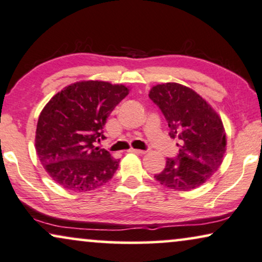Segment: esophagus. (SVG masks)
<instances>
[{
  "instance_id": "esophagus-1",
  "label": "esophagus",
  "mask_w": 262,
  "mask_h": 262,
  "mask_svg": "<svg viewBox=\"0 0 262 262\" xmlns=\"http://www.w3.org/2000/svg\"><path fill=\"white\" fill-rule=\"evenodd\" d=\"M129 151L133 152V154H137V155H144L145 154L144 150H138V148H130Z\"/></svg>"
}]
</instances>
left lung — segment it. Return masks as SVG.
<instances>
[{
	"instance_id": "1",
	"label": "left lung",
	"mask_w": 262,
	"mask_h": 262,
	"mask_svg": "<svg viewBox=\"0 0 262 262\" xmlns=\"http://www.w3.org/2000/svg\"><path fill=\"white\" fill-rule=\"evenodd\" d=\"M148 97L163 114L169 135L179 139V154L167 158L155 174L158 183L177 191L193 190L213 175L226 151L223 121L210 105L191 88L179 83L152 87Z\"/></svg>"
}]
</instances>
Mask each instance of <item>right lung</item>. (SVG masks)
I'll return each mask as SVG.
<instances>
[{"label":"right lung","mask_w":262,"mask_h":262,"mask_svg":"<svg viewBox=\"0 0 262 262\" xmlns=\"http://www.w3.org/2000/svg\"><path fill=\"white\" fill-rule=\"evenodd\" d=\"M128 92L122 84L83 81L49 100L38 117L35 145L55 183L70 191L87 192L111 180L120 160L95 145L105 139L108 115Z\"/></svg>","instance_id":"add662e5"}]
</instances>
